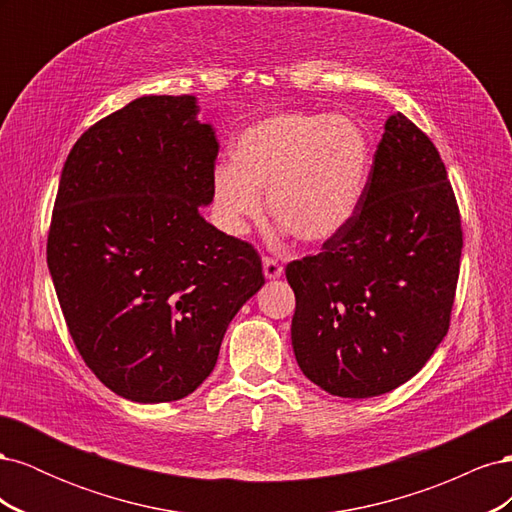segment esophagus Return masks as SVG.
I'll list each match as a JSON object with an SVG mask.
<instances>
[{"label":"esophagus","instance_id":"34e87169","mask_svg":"<svg viewBox=\"0 0 512 512\" xmlns=\"http://www.w3.org/2000/svg\"><path fill=\"white\" fill-rule=\"evenodd\" d=\"M262 271H265L267 280H277V277L284 273V267L277 260L265 256V258H262Z\"/></svg>","mask_w":512,"mask_h":512}]
</instances>
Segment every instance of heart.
I'll list each match as a JSON object with an SVG mask.
<instances>
[{"label":"heart","instance_id":"1","mask_svg":"<svg viewBox=\"0 0 512 512\" xmlns=\"http://www.w3.org/2000/svg\"><path fill=\"white\" fill-rule=\"evenodd\" d=\"M369 143L350 117L292 111L262 119L213 170L215 222L241 237L258 220L262 196L282 232L307 245L333 239L352 220L365 188Z\"/></svg>","mask_w":512,"mask_h":512}]
</instances>
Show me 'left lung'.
I'll return each instance as SVG.
<instances>
[{"instance_id":"obj_1","label":"left lung","mask_w":512,"mask_h":512,"mask_svg":"<svg viewBox=\"0 0 512 512\" xmlns=\"http://www.w3.org/2000/svg\"><path fill=\"white\" fill-rule=\"evenodd\" d=\"M461 247L438 149L408 117L391 115L352 220L320 254L286 267L303 374L350 399L416 376L448 331Z\"/></svg>"}]
</instances>
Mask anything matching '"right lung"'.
<instances>
[{"label":"right lung","mask_w":512,"mask_h":512,"mask_svg":"<svg viewBox=\"0 0 512 512\" xmlns=\"http://www.w3.org/2000/svg\"><path fill=\"white\" fill-rule=\"evenodd\" d=\"M198 111L194 96H143L100 119L55 198L46 262L74 346L138 404L194 393L265 284L254 247L200 215L220 145Z\"/></svg>","instance_id":"add662e5"}]
</instances>
